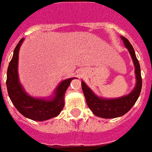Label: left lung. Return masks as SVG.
<instances>
[{
  "label": "left lung",
  "instance_id": "8db88e82",
  "mask_svg": "<svg viewBox=\"0 0 152 152\" xmlns=\"http://www.w3.org/2000/svg\"><path fill=\"white\" fill-rule=\"evenodd\" d=\"M121 38L124 42L126 48L129 50L135 67L136 85L132 91L126 96L116 99H104L96 96V94L87 87V84L83 81L82 82V88L88 107L96 116L102 118H115L125 115L130 110V108L136 103L141 92V69L138 59L135 55L134 48L127 39L123 36H121Z\"/></svg>",
  "mask_w": 152,
  "mask_h": 152
}]
</instances>
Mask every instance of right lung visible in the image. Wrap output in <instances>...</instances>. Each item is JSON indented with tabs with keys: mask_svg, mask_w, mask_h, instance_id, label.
Segmentation results:
<instances>
[{
	"mask_svg": "<svg viewBox=\"0 0 152 152\" xmlns=\"http://www.w3.org/2000/svg\"><path fill=\"white\" fill-rule=\"evenodd\" d=\"M24 39L18 42L9 64L6 87L11 101L17 110L24 117L37 121H43L58 116L65 105V93L71 81L75 77L63 80L55 90L51 99H37L30 96L19 83L18 74V53Z\"/></svg>",
	"mask_w": 152,
	"mask_h": 152,
	"instance_id": "1",
	"label": "right lung"
}]
</instances>
